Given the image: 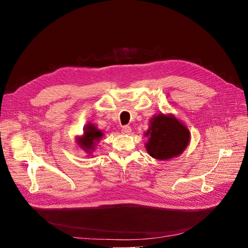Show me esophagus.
<instances>
[{
  "mask_svg": "<svg viewBox=\"0 0 248 248\" xmlns=\"http://www.w3.org/2000/svg\"><path fill=\"white\" fill-rule=\"evenodd\" d=\"M122 132H123V134L128 135L129 133L132 132V128H131V126H128V125H124L123 128H122Z\"/></svg>",
  "mask_w": 248,
  "mask_h": 248,
  "instance_id": "obj_1",
  "label": "esophagus"
}]
</instances>
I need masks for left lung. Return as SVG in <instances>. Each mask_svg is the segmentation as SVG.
I'll use <instances>...</instances> for the list:
<instances>
[{"label": "left lung", "instance_id": "1", "mask_svg": "<svg viewBox=\"0 0 248 248\" xmlns=\"http://www.w3.org/2000/svg\"><path fill=\"white\" fill-rule=\"evenodd\" d=\"M145 135L149 138L146 144L149 155L163 161L178 157L190 141L189 129L173 114L155 115Z\"/></svg>", "mask_w": 248, "mask_h": 248}]
</instances>
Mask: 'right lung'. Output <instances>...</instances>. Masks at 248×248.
Listing matches in <instances>:
<instances>
[{
  "mask_svg": "<svg viewBox=\"0 0 248 248\" xmlns=\"http://www.w3.org/2000/svg\"><path fill=\"white\" fill-rule=\"evenodd\" d=\"M83 131V136L76 139L77 144L83 151L91 154V151H93L94 147L96 146V142H98L103 137V133L99 131L93 124H88L86 126H84Z\"/></svg>",
  "mask_w": 248,
  "mask_h": 248,
  "instance_id": "add662e5",
  "label": "right lung"
}]
</instances>
